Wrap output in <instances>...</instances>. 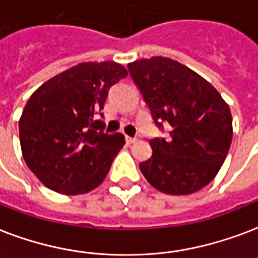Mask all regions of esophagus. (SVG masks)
Instances as JSON below:
<instances>
[{
    "label": "esophagus",
    "mask_w": 258,
    "mask_h": 258,
    "mask_svg": "<svg viewBox=\"0 0 258 258\" xmlns=\"http://www.w3.org/2000/svg\"><path fill=\"white\" fill-rule=\"evenodd\" d=\"M125 142L128 145H133V143L137 142V138H131V137H125Z\"/></svg>",
    "instance_id": "1"
}]
</instances>
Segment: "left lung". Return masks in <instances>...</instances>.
Segmentation results:
<instances>
[{"instance_id": "1", "label": "left lung", "mask_w": 258, "mask_h": 258, "mask_svg": "<svg viewBox=\"0 0 258 258\" xmlns=\"http://www.w3.org/2000/svg\"><path fill=\"white\" fill-rule=\"evenodd\" d=\"M155 125H170L169 139L150 141L153 154L139 169L155 189L189 195L210 184L229 153L233 119L214 86L177 60L164 56L128 63Z\"/></svg>"}]
</instances>
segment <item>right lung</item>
Instances as JSON below:
<instances>
[{
    "label": "right lung",
    "mask_w": 258,
    "mask_h": 258,
    "mask_svg": "<svg viewBox=\"0 0 258 258\" xmlns=\"http://www.w3.org/2000/svg\"><path fill=\"white\" fill-rule=\"evenodd\" d=\"M116 62L80 63L44 82L29 97L19 121L25 164L47 188L82 195L97 188L124 145L104 133L108 90L127 77Z\"/></svg>",
    "instance_id": "1"
}]
</instances>
